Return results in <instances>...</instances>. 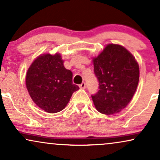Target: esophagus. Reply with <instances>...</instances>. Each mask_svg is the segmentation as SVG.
Returning a JSON list of instances; mask_svg holds the SVG:
<instances>
[{"instance_id": "obj_1", "label": "esophagus", "mask_w": 160, "mask_h": 160, "mask_svg": "<svg viewBox=\"0 0 160 160\" xmlns=\"http://www.w3.org/2000/svg\"><path fill=\"white\" fill-rule=\"evenodd\" d=\"M86 82H82V83L81 84H80V88H83V89H84V88H86Z\"/></svg>"}]
</instances>
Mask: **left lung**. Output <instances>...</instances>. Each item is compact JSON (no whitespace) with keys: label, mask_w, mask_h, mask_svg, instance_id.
I'll return each mask as SVG.
<instances>
[{"label":"left lung","mask_w":160,"mask_h":160,"mask_svg":"<svg viewBox=\"0 0 160 160\" xmlns=\"http://www.w3.org/2000/svg\"><path fill=\"white\" fill-rule=\"evenodd\" d=\"M99 91L92 95L99 112L111 115L128 106L136 92L139 78L138 62L125 47L108 44L98 57L93 58Z\"/></svg>","instance_id":"1"}]
</instances>
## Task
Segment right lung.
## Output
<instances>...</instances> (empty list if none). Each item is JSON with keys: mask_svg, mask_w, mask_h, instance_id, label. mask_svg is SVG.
Segmentation results:
<instances>
[{"mask_svg": "<svg viewBox=\"0 0 160 160\" xmlns=\"http://www.w3.org/2000/svg\"><path fill=\"white\" fill-rule=\"evenodd\" d=\"M59 53L38 56L28 68L26 86L33 102L43 110L59 112L67 106L79 87L72 82V72L64 67Z\"/></svg>", "mask_w": 160, "mask_h": 160, "instance_id": "obj_1", "label": "right lung"}]
</instances>
